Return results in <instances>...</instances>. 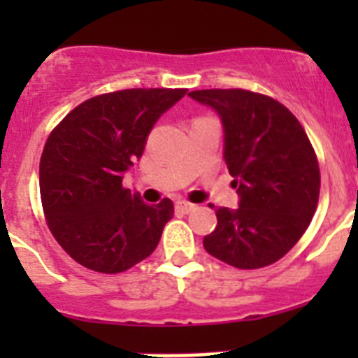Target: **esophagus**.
Segmentation results:
<instances>
[{
    "label": "esophagus",
    "instance_id": "obj_1",
    "mask_svg": "<svg viewBox=\"0 0 358 358\" xmlns=\"http://www.w3.org/2000/svg\"><path fill=\"white\" fill-rule=\"evenodd\" d=\"M176 208L179 211H182V213H189V211L195 210V204H192V202H188V201H179L176 204Z\"/></svg>",
    "mask_w": 358,
    "mask_h": 358
}]
</instances>
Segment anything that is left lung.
I'll return each instance as SVG.
<instances>
[{"mask_svg": "<svg viewBox=\"0 0 358 358\" xmlns=\"http://www.w3.org/2000/svg\"><path fill=\"white\" fill-rule=\"evenodd\" d=\"M220 118L224 161L238 208H218L217 227L202 243L238 268L278 262L301 238L317 208L319 164L296 116L273 98L245 90L188 93Z\"/></svg>", "mask_w": 358, "mask_h": 358, "instance_id": "1", "label": "left lung"}]
</instances>
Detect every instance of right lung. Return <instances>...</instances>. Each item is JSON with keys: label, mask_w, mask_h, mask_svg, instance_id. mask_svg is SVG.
<instances>
[{"label": "right lung", "mask_w": 358, "mask_h": 358, "mask_svg": "<svg viewBox=\"0 0 358 358\" xmlns=\"http://www.w3.org/2000/svg\"><path fill=\"white\" fill-rule=\"evenodd\" d=\"M188 90H125L90 98L50 134L39 188L50 231L73 260L116 274L140 264L159 243L173 204H147L122 186L143 156L157 120Z\"/></svg>", "instance_id": "add662e5"}]
</instances>
